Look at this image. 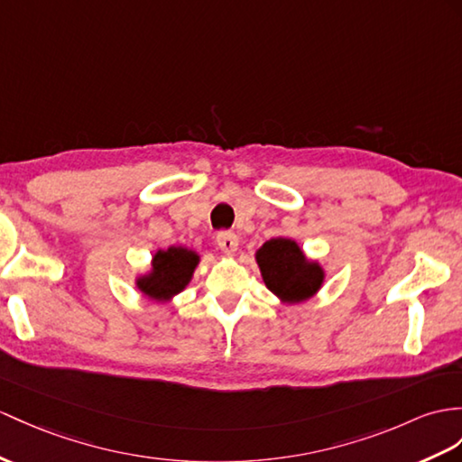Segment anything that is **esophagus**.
Listing matches in <instances>:
<instances>
[{"mask_svg":"<svg viewBox=\"0 0 462 462\" xmlns=\"http://www.w3.org/2000/svg\"><path fill=\"white\" fill-rule=\"evenodd\" d=\"M217 245L225 254H233L239 246V237L233 231H219L217 233Z\"/></svg>","mask_w":462,"mask_h":462,"instance_id":"esophagus-1","label":"esophagus"}]
</instances>
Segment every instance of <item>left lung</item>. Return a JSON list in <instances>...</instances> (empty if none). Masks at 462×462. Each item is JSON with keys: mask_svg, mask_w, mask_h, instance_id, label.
I'll return each instance as SVG.
<instances>
[{"mask_svg": "<svg viewBox=\"0 0 462 462\" xmlns=\"http://www.w3.org/2000/svg\"><path fill=\"white\" fill-rule=\"evenodd\" d=\"M266 288L284 303H300L318 294L325 273L316 261H308L300 245L286 237L266 241L254 254Z\"/></svg>", "mask_w": 462, "mask_h": 462, "instance_id": "obj_1", "label": "left lung"}]
</instances>
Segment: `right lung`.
Returning <instances> with one entry per match:
<instances>
[{
  "mask_svg": "<svg viewBox=\"0 0 462 462\" xmlns=\"http://www.w3.org/2000/svg\"><path fill=\"white\" fill-rule=\"evenodd\" d=\"M198 263L199 254L186 246H168L166 251H156L149 273L137 278V288L146 298L171 301L189 284Z\"/></svg>",
  "mask_w": 462,
  "mask_h": 462,
  "instance_id": "1",
  "label": "right lung"
}]
</instances>
